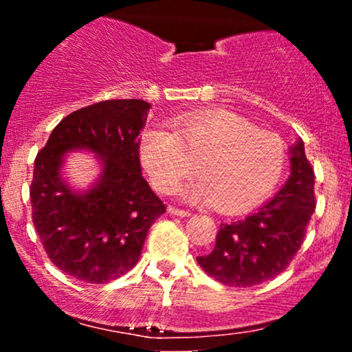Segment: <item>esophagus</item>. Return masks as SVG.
I'll return each instance as SVG.
<instances>
[{"label": "esophagus", "instance_id": "34e87169", "mask_svg": "<svg viewBox=\"0 0 352 352\" xmlns=\"http://www.w3.org/2000/svg\"><path fill=\"white\" fill-rule=\"evenodd\" d=\"M167 212L170 213V215H175V217H188L190 215L187 210H180V208H175V207H168Z\"/></svg>", "mask_w": 352, "mask_h": 352}]
</instances>
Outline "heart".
I'll list each match as a JSON object with an SVG mask.
<instances>
[{"instance_id": "b5f03b06", "label": "heart", "mask_w": 352, "mask_h": 352, "mask_svg": "<svg viewBox=\"0 0 352 352\" xmlns=\"http://www.w3.org/2000/svg\"><path fill=\"white\" fill-rule=\"evenodd\" d=\"M170 129H148L140 139V162L160 192L175 188L197 164L200 180L182 188V199L212 201L220 212L238 213L265 200L281 180L283 140L233 112L215 109L175 116Z\"/></svg>"}]
</instances>
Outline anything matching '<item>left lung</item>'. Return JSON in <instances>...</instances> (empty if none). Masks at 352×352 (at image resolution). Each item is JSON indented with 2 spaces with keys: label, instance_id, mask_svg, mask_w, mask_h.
I'll return each mask as SVG.
<instances>
[{
  "label": "left lung",
  "instance_id": "left-lung-1",
  "mask_svg": "<svg viewBox=\"0 0 352 352\" xmlns=\"http://www.w3.org/2000/svg\"><path fill=\"white\" fill-rule=\"evenodd\" d=\"M289 170L272 200L243 220L220 225L215 248L197 256L204 272L227 286L246 288L286 270L316 208L314 172L301 139L289 147Z\"/></svg>",
  "mask_w": 352,
  "mask_h": 352
}]
</instances>
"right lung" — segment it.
Listing matches in <instances>:
<instances>
[{
  "label": "right lung",
  "mask_w": 352,
  "mask_h": 352,
  "mask_svg": "<svg viewBox=\"0 0 352 352\" xmlns=\"http://www.w3.org/2000/svg\"><path fill=\"white\" fill-rule=\"evenodd\" d=\"M152 106L102 100L56 125L34 160L33 223L50 260L76 280L102 285L139 261L152 223L165 212L140 172L139 134ZM71 151L95 153L100 175L86 189L67 182Z\"/></svg>",
  "instance_id": "add662e5"
}]
</instances>
